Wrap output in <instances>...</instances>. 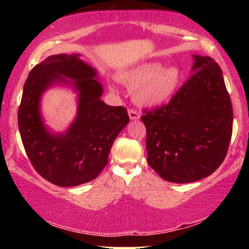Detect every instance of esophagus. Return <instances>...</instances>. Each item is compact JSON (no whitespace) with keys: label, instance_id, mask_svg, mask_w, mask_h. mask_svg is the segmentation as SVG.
I'll return each instance as SVG.
<instances>
[{"label":"esophagus","instance_id":"esophagus-1","mask_svg":"<svg viewBox=\"0 0 249 249\" xmlns=\"http://www.w3.org/2000/svg\"><path fill=\"white\" fill-rule=\"evenodd\" d=\"M128 115L130 120H138L141 117V115L138 114L136 109H133V108H128Z\"/></svg>","mask_w":249,"mask_h":249}]
</instances>
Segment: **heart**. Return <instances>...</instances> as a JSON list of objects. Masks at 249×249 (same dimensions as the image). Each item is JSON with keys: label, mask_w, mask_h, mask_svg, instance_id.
Wrapping results in <instances>:
<instances>
[{"label": "heart", "mask_w": 249, "mask_h": 249, "mask_svg": "<svg viewBox=\"0 0 249 249\" xmlns=\"http://www.w3.org/2000/svg\"><path fill=\"white\" fill-rule=\"evenodd\" d=\"M120 80L135 99L146 107H159L170 101L181 83V72L176 67L163 69L157 62H142L124 71Z\"/></svg>", "instance_id": "heart-1"}]
</instances>
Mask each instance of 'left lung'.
Returning <instances> with one entry per match:
<instances>
[{"mask_svg": "<svg viewBox=\"0 0 249 249\" xmlns=\"http://www.w3.org/2000/svg\"><path fill=\"white\" fill-rule=\"evenodd\" d=\"M192 74L169 103L144 109L147 161L169 182L189 183L222 165L233 132L223 72L211 57L193 56Z\"/></svg>", "mask_w": 249, "mask_h": 249, "instance_id": "obj_1", "label": "left lung"}]
</instances>
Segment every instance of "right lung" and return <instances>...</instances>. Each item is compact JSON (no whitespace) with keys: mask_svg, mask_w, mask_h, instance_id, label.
Masks as SVG:
<instances>
[{"mask_svg":"<svg viewBox=\"0 0 249 249\" xmlns=\"http://www.w3.org/2000/svg\"><path fill=\"white\" fill-rule=\"evenodd\" d=\"M95 78V69L79 54L60 53L34 67L24 84L18 119L25 151L35 170L59 187L95 179L107 165L116 136L129 122L124 107H109L101 100L103 88ZM58 82L79 92L77 117L65 134L48 132L39 111L42 92Z\"/></svg>","mask_w":249,"mask_h":249,"instance_id":"add662e5","label":"right lung"}]
</instances>
